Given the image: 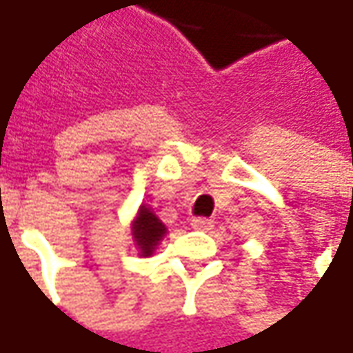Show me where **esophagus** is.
<instances>
[{
	"instance_id": "1",
	"label": "esophagus",
	"mask_w": 353,
	"mask_h": 353,
	"mask_svg": "<svg viewBox=\"0 0 353 353\" xmlns=\"http://www.w3.org/2000/svg\"><path fill=\"white\" fill-rule=\"evenodd\" d=\"M190 225H192L194 230H200V232H208V230L214 228V220H210V218H194V220L190 222Z\"/></svg>"
}]
</instances>
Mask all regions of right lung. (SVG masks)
Returning <instances> with one entry per match:
<instances>
[{"mask_svg":"<svg viewBox=\"0 0 353 353\" xmlns=\"http://www.w3.org/2000/svg\"><path fill=\"white\" fill-rule=\"evenodd\" d=\"M131 232H133V239H135L143 257H149L155 251L157 243L165 237L167 228L153 214L151 208L141 206L137 212V218L131 224Z\"/></svg>","mask_w":353,"mask_h":353,"instance_id":"add662e5","label":"right lung"}]
</instances>
